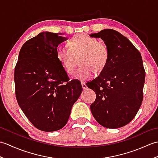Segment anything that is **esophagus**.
Here are the masks:
<instances>
[{
  "instance_id": "esophagus-1",
  "label": "esophagus",
  "mask_w": 158,
  "mask_h": 158,
  "mask_svg": "<svg viewBox=\"0 0 158 158\" xmlns=\"http://www.w3.org/2000/svg\"><path fill=\"white\" fill-rule=\"evenodd\" d=\"M81 85H82V88L83 89H85L88 88V87H87V85H86V84H85V83H81Z\"/></svg>"
}]
</instances>
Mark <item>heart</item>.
Returning a JSON list of instances; mask_svg holds the SVG:
<instances>
[{
  "mask_svg": "<svg viewBox=\"0 0 158 158\" xmlns=\"http://www.w3.org/2000/svg\"><path fill=\"white\" fill-rule=\"evenodd\" d=\"M68 47L69 48L59 47L57 49V57L69 75L73 73L79 60L80 66L74 73V79L85 81L94 73L99 74L105 69L109 52L105 42L79 35L69 40Z\"/></svg>",
  "mask_w": 158,
  "mask_h": 158,
  "instance_id": "1",
  "label": "heart"
}]
</instances>
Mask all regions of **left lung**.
Here are the masks:
<instances>
[{
  "label": "left lung",
  "mask_w": 158,
  "mask_h": 158,
  "mask_svg": "<svg viewBox=\"0 0 158 158\" xmlns=\"http://www.w3.org/2000/svg\"><path fill=\"white\" fill-rule=\"evenodd\" d=\"M89 36L101 39L109 52L105 69L86 83L96 94L91 112L104 127H123L134 119L142 104L145 71L141 55L126 36L113 29Z\"/></svg>",
  "instance_id": "8db88e82"
}]
</instances>
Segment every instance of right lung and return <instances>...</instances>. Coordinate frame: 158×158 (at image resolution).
<instances>
[{"label": "right lung", "mask_w": 158, "mask_h": 158, "mask_svg": "<svg viewBox=\"0 0 158 158\" xmlns=\"http://www.w3.org/2000/svg\"><path fill=\"white\" fill-rule=\"evenodd\" d=\"M61 35L43 32L29 39L20 49L15 68L18 105L32 125L44 132L66 125L82 92L81 83L69 81L58 60L57 48L66 40Z\"/></svg>", "instance_id": "right-lung-1"}]
</instances>
